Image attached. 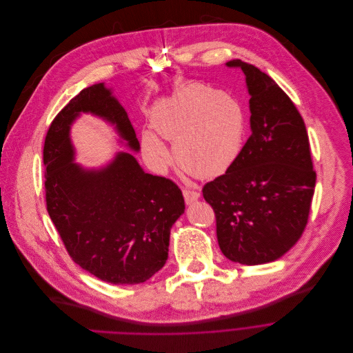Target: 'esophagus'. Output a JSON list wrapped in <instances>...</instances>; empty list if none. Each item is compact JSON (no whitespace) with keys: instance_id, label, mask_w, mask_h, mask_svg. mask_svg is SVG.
I'll use <instances>...</instances> for the list:
<instances>
[{"instance_id":"esophagus-1","label":"esophagus","mask_w":353,"mask_h":353,"mask_svg":"<svg viewBox=\"0 0 353 353\" xmlns=\"http://www.w3.org/2000/svg\"><path fill=\"white\" fill-rule=\"evenodd\" d=\"M183 197H185V201L186 204H190L196 200H199L200 197V193L196 192V190H190V189H183Z\"/></svg>"}]
</instances>
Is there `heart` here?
Segmentation results:
<instances>
[{
	"mask_svg": "<svg viewBox=\"0 0 353 353\" xmlns=\"http://www.w3.org/2000/svg\"><path fill=\"white\" fill-rule=\"evenodd\" d=\"M150 125L157 134L174 142L175 159L185 171L211 179L225 174L238 160L246 118L241 103L227 92L192 83L156 104ZM142 150L159 172L171 161L167 146L152 132L143 133Z\"/></svg>",
	"mask_w": 353,
	"mask_h": 353,
	"instance_id": "obj_1",
	"label": "heart"
}]
</instances>
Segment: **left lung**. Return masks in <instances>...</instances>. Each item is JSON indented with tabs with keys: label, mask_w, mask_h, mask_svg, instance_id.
I'll return each mask as SVG.
<instances>
[{
	"label": "left lung",
	"mask_w": 353,
	"mask_h": 353,
	"mask_svg": "<svg viewBox=\"0 0 353 353\" xmlns=\"http://www.w3.org/2000/svg\"><path fill=\"white\" fill-rule=\"evenodd\" d=\"M225 65L245 74L252 134L203 196L216 213L224 256L265 264L284 256L307 224L316 186L309 136L295 104L267 74L241 59Z\"/></svg>",
	"instance_id": "obj_1"
}]
</instances>
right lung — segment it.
<instances>
[{"mask_svg": "<svg viewBox=\"0 0 353 353\" xmlns=\"http://www.w3.org/2000/svg\"><path fill=\"white\" fill-rule=\"evenodd\" d=\"M92 114L114 126L119 143L137 153L125 108L104 83L83 89L54 118L46 136V201L69 256L105 283H145L168 259L170 234L183 214L181 189L145 172L133 154L119 152L100 168L75 163L70 126Z\"/></svg>", "mask_w": 353, "mask_h": 353, "instance_id": "right-lung-1", "label": "right lung"}]
</instances>
